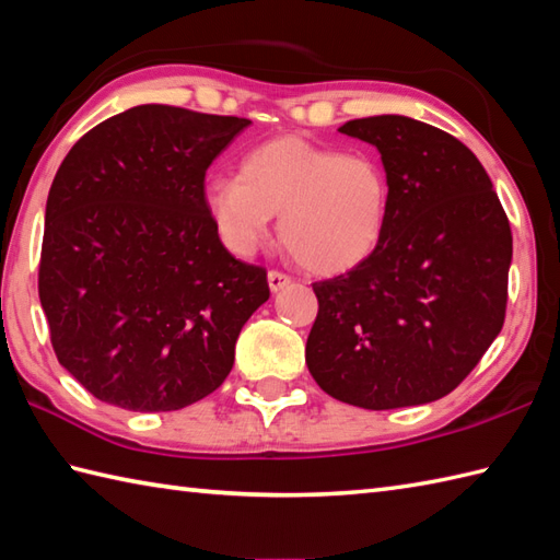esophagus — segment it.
Wrapping results in <instances>:
<instances>
[{
  "mask_svg": "<svg viewBox=\"0 0 560 560\" xmlns=\"http://www.w3.org/2000/svg\"><path fill=\"white\" fill-rule=\"evenodd\" d=\"M290 282H292V278L284 276V272H280V270H270L268 272V288H270V292H280V290L288 288Z\"/></svg>",
  "mask_w": 560,
  "mask_h": 560,
  "instance_id": "obj_1",
  "label": "esophagus"
}]
</instances>
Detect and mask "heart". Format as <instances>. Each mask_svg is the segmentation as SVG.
Masks as SVG:
<instances>
[{
	"label": "heart",
	"mask_w": 560,
	"mask_h": 560,
	"mask_svg": "<svg viewBox=\"0 0 560 560\" xmlns=\"http://www.w3.org/2000/svg\"><path fill=\"white\" fill-rule=\"evenodd\" d=\"M390 186L369 153H340L280 136L252 148L240 177H210L203 206L220 242L252 256L280 215V240L302 268L318 276L362 266L376 252L388 222Z\"/></svg>",
	"instance_id": "obj_1"
}]
</instances>
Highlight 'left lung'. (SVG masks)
<instances>
[{"mask_svg":"<svg viewBox=\"0 0 560 560\" xmlns=\"http://www.w3.org/2000/svg\"><path fill=\"white\" fill-rule=\"evenodd\" d=\"M376 145L390 186L383 240L362 266L314 282L306 366L335 400L364 409L455 390L503 328L513 234L477 155L402 115L342 124Z\"/></svg>","mask_w":560,"mask_h":560,"instance_id":"obj_1","label":"left lung"}]
</instances>
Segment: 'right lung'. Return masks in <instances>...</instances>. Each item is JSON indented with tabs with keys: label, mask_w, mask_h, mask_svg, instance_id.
Listing matches in <instances>:
<instances>
[{
	"label": "right lung",
	"mask_w": 560,
	"mask_h": 560,
	"mask_svg": "<svg viewBox=\"0 0 560 560\" xmlns=\"http://www.w3.org/2000/svg\"><path fill=\"white\" fill-rule=\"evenodd\" d=\"M248 119L139 105L73 143L49 186L37 292L59 364L97 400L172 412L220 388L266 268L222 246L210 163Z\"/></svg>",
	"instance_id": "right-lung-1"
}]
</instances>
